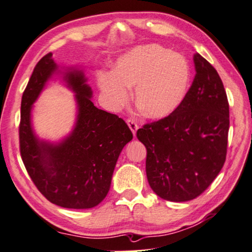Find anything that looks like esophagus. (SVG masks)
I'll return each mask as SVG.
<instances>
[{"label":"esophagus","mask_w":252,"mask_h":252,"mask_svg":"<svg viewBox=\"0 0 252 252\" xmlns=\"http://www.w3.org/2000/svg\"><path fill=\"white\" fill-rule=\"evenodd\" d=\"M126 123H127V126H129V127H130V130L132 131V133H133V135H135V133H137V130L139 129V126H138V125L137 123H135L133 120H127L126 121Z\"/></svg>","instance_id":"1"}]
</instances>
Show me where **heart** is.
<instances>
[{"label": "heart", "instance_id": "b5f03b06", "mask_svg": "<svg viewBox=\"0 0 252 252\" xmlns=\"http://www.w3.org/2000/svg\"><path fill=\"white\" fill-rule=\"evenodd\" d=\"M191 82L187 59L168 48L150 43L126 51L115 61L112 74H99L97 85L109 105L119 110L129 101L143 117L161 120L174 114L185 101Z\"/></svg>", "mask_w": 252, "mask_h": 252}]
</instances>
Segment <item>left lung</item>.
I'll return each instance as SVG.
<instances>
[{
	"label": "left lung",
	"instance_id": "8db88e82",
	"mask_svg": "<svg viewBox=\"0 0 252 252\" xmlns=\"http://www.w3.org/2000/svg\"><path fill=\"white\" fill-rule=\"evenodd\" d=\"M196 75L182 106L137 131L147 148L146 173L159 197L190 201L218 176L226 157L229 103L214 67L194 54Z\"/></svg>",
	"mask_w": 252,
	"mask_h": 252
}]
</instances>
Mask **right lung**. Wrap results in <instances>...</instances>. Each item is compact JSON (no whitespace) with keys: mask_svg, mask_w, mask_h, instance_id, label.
<instances>
[{"mask_svg":"<svg viewBox=\"0 0 252 252\" xmlns=\"http://www.w3.org/2000/svg\"><path fill=\"white\" fill-rule=\"evenodd\" d=\"M75 94L76 120L59 142L37 137L32 107L54 75ZM82 66H59L48 54L34 67L21 101L20 151L34 185L48 201L66 209H92L109 193L118 158L133 135L118 115L97 109Z\"/></svg>","mask_w":252,"mask_h":252,"instance_id":"obj_1","label":"right lung"}]
</instances>
